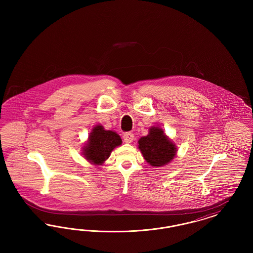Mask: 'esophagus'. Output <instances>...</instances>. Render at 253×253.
<instances>
[{
    "instance_id": "obj_1",
    "label": "esophagus",
    "mask_w": 253,
    "mask_h": 253,
    "mask_svg": "<svg viewBox=\"0 0 253 253\" xmlns=\"http://www.w3.org/2000/svg\"><path fill=\"white\" fill-rule=\"evenodd\" d=\"M133 138H134V136H133L132 132H127V133H125L123 135L124 142H126V143H132V141H133Z\"/></svg>"
}]
</instances>
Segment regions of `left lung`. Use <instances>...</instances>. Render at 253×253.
<instances>
[{"label": "left lung", "instance_id": "8db88e82", "mask_svg": "<svg viewBox=\"0 0 253 253\" xmlns=\"http://www.w3.org/2000/svg\"><path fill=\"white\" fill-rule=\"evenodd\" d=\"M138 149L152 167H163L177 155L176 145L159 126L149 128V133L139 138Z\"/></svg>", "mask_w": 253, "mask_h": 253}]
</instances>
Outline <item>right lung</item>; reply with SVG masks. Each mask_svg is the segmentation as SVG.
Instances as JSON below:
<instances>
[{
  "instance_id": "obj_1",
  "label": "right lung",
  "mask_w": 253,
  "mask_h": 253,
  "mask_svg": "<svg viewBox=\"0 0 253 253\" xmlns=\"http://www.w3.org/2000/svg\"><path fill=\"white\" fill-rule=\"evenodd\" d=\"M121 144L120 134L97 124L93 127L83 147V156L91 164L99 166L108 159L112 151Z\"/></svg>"
}]
</instances>
